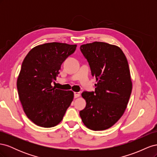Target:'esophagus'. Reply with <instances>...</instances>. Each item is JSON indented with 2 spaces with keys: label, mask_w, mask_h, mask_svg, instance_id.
Instances as JSON below:
<instances>
[{
  "label": "esophagus",
  "mask_w": 157,
  "mask_h": 157,
  "mask_svg": "<svg viewBox=\"0 0 157 157\" xmlns=\"http://www.w3.org/2000/svg\"><path fill=\"white\" fill-rule=\"evenodd\" d=\"M80 96V92H74V97L75 98H78Z\"/></svg>",
  "instance_id": "esophagus-1"
}]
</instances>
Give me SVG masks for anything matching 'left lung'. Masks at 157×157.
I'll return each instance as SVG.
<instances>
[{"instance_id": "1", "label": "left lung", "mask_w": 157, "mask_h": 157, "mask_svg": "<svg viewBox=\"0 0 157 157\" xmlns=\"http://www.w3.org/2000/svg\"><path fill=\"white\" fill-rule=\"evenodd\" d=\"M80 51L96 77L94 92H84L86 105L80 111L84 124L92 130H104L120 119L126 109L132 83L124 54L115 45L94 42L80 46Z\"/></svg>"}]
</instances>
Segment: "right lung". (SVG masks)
Masks as SVG:
<instances>
[{"label": "right lung", "mask_w": 157, "mask_h": 157, "mask_svg": "<svg viewBox=\"0 0 157 157\" xmlns=\"http://www.w3.org/2000/svg\"><path fill=\"white\" fill-rule=\"evenodd\" d=\"M77 45L50 42L34 47L23 60L17 80L23 111L35 124L50 128L62 121L72 102V91L56 89L52 82Z\"/></svg>", "instance_id": "add662e5"}]
</instances>
